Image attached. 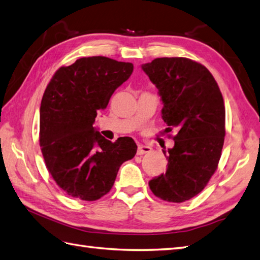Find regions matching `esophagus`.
<instances>
[{"label":"esophagus","mask_w":260,"mask_h":260,"mask_svg":"<svg viewBox=\"0 0 260 260\" xmlns=\"http://www.w3.org/2000/svg\"><path fill=\"white\" fill-rule=\"evenodd\" d=\"M152 148L147 145H144V144H138V147H137V155H143V154H146L149 153Z\"/></svg>","instance_id":"esophagus-1"}]
</instances>
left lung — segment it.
<instances>
[{"mask_svg": "<svg viewBox=\"0 0 260 260\" xmlns=\"http://www.w3.org/2000/svg\"><path fill=\"white\" fill-rule=\"evenodd\" d=\"M158 89L161 118L175 129L173 148L162 149L166 173L148 182L155 196L183 203L199 194L217 170L225 137V105L204 65L185 57H160L142 65Z\"/></svg>", "mask_w": 260, "mask_h": 260, "instance_id": "8db88e82", "label": "left lung"}]
</instances>
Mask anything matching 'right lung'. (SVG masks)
<instances>
[{
  "label": "right lung",
  "instance_id": "right-lung-1",
  "mask_svg": "<svg viewBox=\"0 0 260 260\" xmlns=\"http://www.w3.org/2000/svg\"><path fill=\"white\" fill-rule=\"evenodd\" d=\"M132 63L82 57L54 74L40 108V145L48 172L66 194L82 201L106 195L124 161L134 157L132 137L111 142L95 117L133 73Z\"/></svg>",
  "mask_w": 260,
  "mask_h": 260
}]
</instances>
